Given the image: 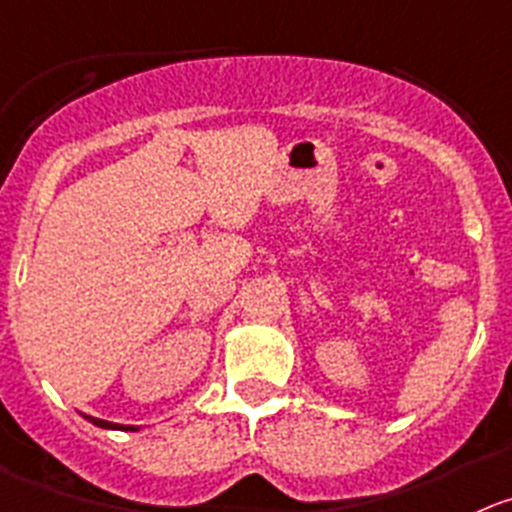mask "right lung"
Returning <instances> with one entry per match:
<instances>
[{"label": "right lung", "mask_w": 512, "mask_h": 512, "mask_svg": "<svg viewBox=\"0 0 512 512\" xmlns=\"http://www.w3.org/2000/svg\"><path fill=\"white\" fill-rule=\"evenodd\" d=\"M88 422H93L95 427H103V429H123V432H136L138 427H131V424H116V422H105V419H95V417H85Z\"/></svg>", "instance_id": "add662e5"}]
</instances>
